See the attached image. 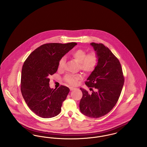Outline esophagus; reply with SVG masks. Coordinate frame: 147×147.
Returning <instances> with one entry per match:
<instances>
[{
	"label": "esophagus",
	"instance_id": "obj_1",
	"mask_svg": "<svg viewBox=\"0 0 147 147\" xmlns=\"http://www.w3.org/2000/svg\"><path fill=\"white\" fill-rule=\"evenodd\" d=\"M69 89H70V91H72V90H73L74 89H75L76 88H73V87H70Z\"/></svg>",
	"mask_w": 147,
	"mask_h": 147
}]
</instances>
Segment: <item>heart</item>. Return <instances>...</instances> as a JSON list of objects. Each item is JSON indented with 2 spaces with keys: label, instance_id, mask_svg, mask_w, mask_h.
Wrapping results in <instances>:
<instances>
[{
  "label": "heart",
  "instance_id": "heart-1",
  "mask_svg": "<svg viewBox=\"0 0 147 147\" xmlns=\"http://www.w3.org/2000/svg\"><path fill=\"white\" fill-rule=\"evenodd\" d=\"M85 50L83 49H78L73 51L71 53V56L76 60L80 65V68L81 70L86 73L91 72L94 70L97 63L98 57L94 52H91L87 55ZM65 62V59L63 57L61 58L58 63L59 69H63ZM81 79L80 75L67 74L65 77V80L69 84L74 85L77 84V81Z\"/></svg>",
  "mask_w": 147,
  "mask_h": 147
}]
</instances>
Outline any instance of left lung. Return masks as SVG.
I'll list each match as a JSON object with an SVG mask.
<instances>
[{
  "instance_id": "8db88e82",
  "label": "left lung",
  "mask_w": 147,
  "mask_h": 147,
  "mask_svg": "<svg viewBox=\"0 0 147 147\" xmlns=\"http://www.w3.org/2000/svg\"><path fill=\"white\" fill-rule=\"evenodd\" d=\"M90 45L96 52L98 63L85 84L89 88H95L96 91L89 94L80 88L83 96L79 108L84 115L98 118L108 113L116 104L124 84V77L119 59L110 49L101 43L92 42Z\"/></svg>"
}]
</instances>
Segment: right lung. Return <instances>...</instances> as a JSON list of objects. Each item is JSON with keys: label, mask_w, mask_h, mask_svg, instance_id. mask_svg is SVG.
<instances>
[{"label": "right lung", "mask_w": 147, "mask_h": 147, "mask_svg": "<svg viewBox=\"0 0 147 147\" xmlns=\"http://www.w3.org/2000/svg\"><path fill=\"white\" fill-rule=\"evenodd\" d=\"M77 43H51L34 50L23 64L21 71L22 95L30 110L38 116L48 119L58 115L70 91L61 85L57 89L49 86V78L56 73L61 58Z\"/></svg>", "instance_id": "1"}]
</instances>
